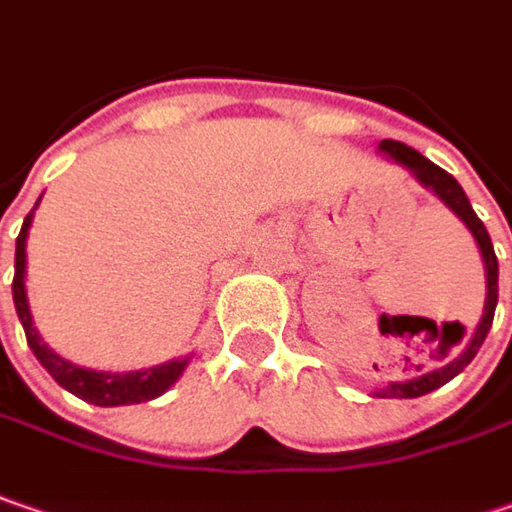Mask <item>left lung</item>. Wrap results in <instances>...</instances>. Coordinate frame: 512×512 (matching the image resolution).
Wrapping results in <instances>:
<instances>
[{"mask_svg":"<svg viewBox=\"0 0 512 512\" xmlns=\"http://www.w3.org/2000/svg\"><path fill=\"white\" fill-rule=\"evenodd\" d=\"M387 157H392L395 163H401L404 168H410L412 174H415V180L421 183V186H427V189H433L453 212L467 223V229L473 232L476 237L478 249H481V257H484V269H487V300H484V315H481V323H478L476 335L470 338V344L467 349L456 355L450 364H444V367L433 369V372H424V375H418V378H412V381H398V384H389V387L378 389L375 395L378 398H418V395H427V392H433V389L444 387L447 381H453L461 369L467 367L473 358H476V352L484 344V338H487V332H490V326H493V315H496V303H499V260H496V252H493V240H490V234L484 229V223L478 220V214L473 212V206H470V200H467V194L464 189L458 186V180L453 174H447L444 168H438L435 163H430L424 154H418L415 148L410 145L398 143V140H381L378 145Z\"/></svg>","mask_w":512,"mask_h":512,"instance_id":"1","label":"left lung"}]
</instances>
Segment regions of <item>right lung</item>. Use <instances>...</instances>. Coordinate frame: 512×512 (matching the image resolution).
Masks as SVG:
<instances>
[{"label": "right lung", "instance_id": "add662e5", "mask_svg": "<svg viewBox=\"0 0 512 512\" xmlns=\"http://www.w3.org/2000/svg\"><path fill=\"white\" fill-rule=\"evenodd\" d=\"M31 217H25L22 232L16 237V260H13V303H16V315L22 321L28 346L34 349L36 361L54 375L59 387L74 392L77 398L97 404V407H120V404H143L157 395H163L189 364V358H177L160 367L137 369V372H97V369H82L65 358H59L54 349L42 344V338L36 335L34 321H31V309H28V298H25V240H28V229H31Z\"/></svg>", "mask_w": 512, "mask_h": 512}]
</instances>
